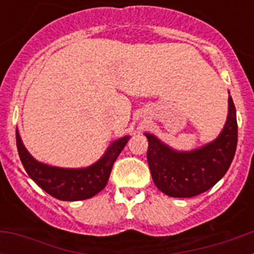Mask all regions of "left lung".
<instances>
[{
	"label": "left lung",
	"instance_id": "obj_1",
	"mask_svg": "<svg viewBox=\"0 0 254 254\" xmlns=\"http://www.w3.org/2000/svg\"><path fill=\"white\" fill-rule=\"evenodd\" d=\"M230 94V93H229ZM228 117L215 140L190 151H179L158 138L143 133L149 141L147 163L155 186L170 197H193L203 193L225 176L237 150V112L232 96Z\"/></svg>",
	"mask_w": 254,
	"mask_h": 254
}]
</instances>
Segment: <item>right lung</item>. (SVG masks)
<instances>
[{"mask_svg": "<svg viewBox=\"0 0 254 254\" xmlns=\"http://www.w3.org/2000/svg\"><path fill=\"white\" fill-rule=\"evenodd\" d=\"M131 136L114 140L99 160L85 168H61L48 165L26 150L16 128V145L20 160L28 176L48 194L61 201H81L91 198L107 186L114 161Z\"/></svg>", "mask_w": 254, "mask_h": 254, "instance_id": "obj_1", "label": "right lung"}]
</instances>
